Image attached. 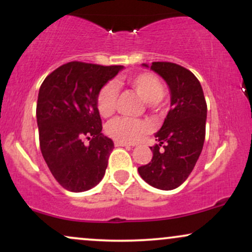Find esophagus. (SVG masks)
I'll return each mask as SVG.
<instances>
[{
    "label": "esophagus",
    "instance_id": "34e87169",
    "mask_svg": "<svg viewBox=\"0 0 252 252\" xmlns=\"http://www.w3.org/2000/svg\"><path fill=\"white\" fill-rule=\"evenodd\" d=\"M115 146L116 147H126V148H131L132 144H129L126 142H122V141H115Z\"/></svg>",
    "mask_w": 252,
    "mask_h": 252
}]
</instances>
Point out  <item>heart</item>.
Here are the masks:
<instances>
[{
	"mask_svg": "<svg viewBox=\"0 0 252 252\" xmlns=\"http://www.w3.org/2000/svg\"><path fill=\"white\" fill-rule=\"evenodd\" d=\"M144 102L155 104L162 99L164 94V86L158 76L150 72L135 74L124 80ZM117 88L114 83H106L102 86L97 94V110L100 116L109 117L114 114L116 108ZM108 134L117 141L126 143H134L141 140L143 135L149 130L148 123L142 120L130 117H117L108 124Z\"/></svg>",
	"mask_w": 252,
	"mask_h": 252,
	"instance_id": "obj_1",
	"label": "heart"
}]
</instances>
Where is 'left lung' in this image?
I'll return each instance as SVG.
<instances>
[{
  "mask_svg": "<svg viewBox=\"0 0 252 252\" xmlns=\"http://www.w3.org/2000/svg\"><path fill=\"white\" fill-rule=\"evenodd\" d=\"M150 68L169 86L172 108L155 134L158 143L150 147L153 158L138 173L150 186L170 190L184 184L200 156L207 105L200 82L189 70L168 62H155Z\"/></svg>",
  "mask_w": 252,
  "mask_h": 252,
  "instance_id": "8db88e82",
  "label": "left lung"
}]
</instances>
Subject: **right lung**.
<instances>
[{
	"label": "right lung",
	"instance_id": "1",
	"mask_svg": "<svg viewBox=\"0 0 252 252\" xmlns=\"http://www.w3.org/2000/svg\"><path fill=\"white\" fill-rule=\"evenodd\" d=\"M122 68L71 62L48 74L40 86V149L52 175L65 189H91L105 174L114 142L102 134L96 99L102 86Z\"/></svg>",
	"mask_w": 252,
	"mask_h": 252
}]
</instances>
